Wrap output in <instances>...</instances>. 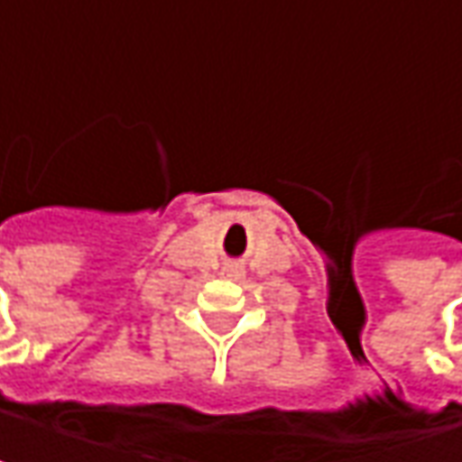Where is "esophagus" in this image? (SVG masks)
<instances>
[{"label":"esophagus","instance_id":"34e87169","mask_svg":"<svg viewBox=\"0 0 462 462\" xmlns=\"http://www.w3.org/2000/svg\"><path fill=\"white\" fill-rule=\"evenodd\" d=\"M223 275L231 277V280H244V275H246V273H244V267H241V264H236V262H234V264H226V267H223Z\"/></svg>","mask_w":462,"mask_h":462}]
</instances>
